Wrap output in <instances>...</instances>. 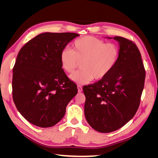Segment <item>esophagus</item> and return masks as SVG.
I'll return each instance as SVG.
<instances>
[{
    "mask_svg": "<svg viewBox=\"0 0 158 158\" xmlns=\"http://www.w3.org/2000/svg\"><path fill=\"white\" fill-rule=\"evenodd\" d=\"M82 86H81V85H78V92H79V93H80V92H82Z\"/></svg>",
    "mask_w": 158,
    "mask_h": 158,
    "instance_id": "obj_1",
    "label": "esophagus"
}]
</instances>
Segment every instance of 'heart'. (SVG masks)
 Wrapping results in <instances>:
<instances>
[{
  "label": "heart",
  "instance_id": "b5f03b06",
  "mask_svg": "<svg viewBox=\"0 0 158 158\" xmlns=\"http://www.w3.org/2000/svg\"><path fill=\"white\" fill-rule=\"evenodd\" d=\"M72 47L73 50L64 48L60 51V63L66 73H73L81 63V70L70 76V79L78 84L106 78L116 66L120 55L117 44L89 35L76 40Z\"/></svg>",
  "mask_w": 158,
  "mask_h": 158
}]
</instances>
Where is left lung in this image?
<instances>
[{"instance_id":"left-lung-1","label":"left lung","mask_w":158,"mask_h":158,"mask_svg":"<svg viewBox=\"0 0 158 158\" xmlns=\"http://www.w3.org/2000/svg\"><path fill=\"white\" fill-rule=\"evenodd\" d=\"M107 38L118 42L117 63L106 78L83 87L85 117L94 130L103 133L118 130L135 116L146 76L136 44L119 36Z\"/></svg>"}]
</instances>
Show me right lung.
I'll return each instance as SVG.
<instances>
[{
    "label": "right lung",
    "mask_w": 158,
    "mask_h": 158,
    "mask_svg": "<svg viewBox=\"0 0 158 158\" xmlns=\"http://www.w3.org/2000/svg\"><path fill=\"white\" fill-rule=\"evenodd\" d=\"M79 36L75 33H43L18 52L13 68L12 97L22 115L35 126L55 125L78 93L60 63V51Z\"/></svg>",
    "instance_id": "right-lung-1"
}]
</instances>
